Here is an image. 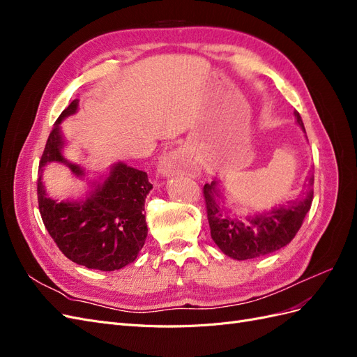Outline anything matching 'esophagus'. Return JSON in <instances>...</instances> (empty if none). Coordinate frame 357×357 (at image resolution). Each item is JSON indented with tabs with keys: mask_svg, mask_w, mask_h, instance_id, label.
I'll return each instance as SVG.
<instances>
[{
	"mask_svg": "<svg viewBox=\"0 0 357 357\" xmlns=\"http://www.w3.org/2000/svg\"><path fill=\"white\" fill-rule=\"evenodd\" d=\"M160 171L164 174H181L193 171V165L185 150L171 149L160 159Z\"/></svg>",
	"mask_w": 357,
	"mask_h": 357,
	"instance_id": "esophagus-1",
	"label": "esophagus"
}]
</instances>
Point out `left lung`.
<instances>
[{
    "instance_id": "8db88e82",
    "label": "left lung",
    "mask_w": 357,
    "mask_h": 357,
    "mask_svg": "<svg viewBox=\"0 0 357 357\" xmlns=\"http://www.w3.org/2000/svg\"><path fill=\"white\" fill-rule=\"evenodd\" d=\"M295 117L298 123L304 128L296 110ZM312 183H314V177L310 178V186ZM202 193L213 241L226 256L238 259V261L265 256L287 245L301 229L312 202V192L308 190L305 197L299 201L287 202L271 213L241 222L231 219L223 213V208H220L214 198L219 197L215 190V181L211 185H205Z\"/></svg>"
}]
</instances>
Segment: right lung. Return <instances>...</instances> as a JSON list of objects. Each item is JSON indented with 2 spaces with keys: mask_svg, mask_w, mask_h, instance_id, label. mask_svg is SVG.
Returning <instances> with one entry per match:
<instances>
[{
  "mask_svg": "<svg viewBox=\"0 0 357 357\" xmlns=\"http://www.w3.org/2000/svg\"><path fill=\"white\" fill-rule=\"evenodd\" d=\"M77 110L74 100L61 113L47 138L38 171L47 162H68L62 158L59 123ZM74 174L80 167L68 164ZM153 188L144 171L117 164L110 177L83 202H56L46 195L37 180L38 210L52 240L70 261L100 271H114L134 262L142 250L147 223L144 201Z\"/></svg>",
  "mask_w": 357,
  "mask_h": 357,
  "instance_id": "obj_1",
  "label": "right lung"
}]
</instances>
